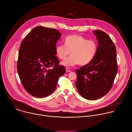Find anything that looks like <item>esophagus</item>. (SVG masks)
Masks as SVG:
<instances>
[{
  "label": "esophagus",
  "mask_w": 132,
  "mask_h": 132,
  "mask_svg": "<svg viewBox=\"0 0 132 132\" xmlns=\"http://www.w3.org/2000/svg\"><path fill=\"white\" fill-rule=\"evenodd\" d=\"M65 70H66V72H71V70L70 69V68H66Z\"/></svg>",
  "instance_id": "esophagus-1"
}]
</instances>
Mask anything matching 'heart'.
I'll return each mask as SVG.
<instances>
[{"instance_id": "obj_1", "label": "heart", "mask_w": 132, "mask_h": 132, "mask_svg": "<svg viewBox=\"0 0 132 132\" xmlns=\"http://www.w3.org/2000/svg\"><path fill=\"white\" fill-rule=\"evenodd\" d=\"M64 45L56 46L57 56L64 60L70 54L71 56L62 62L65 66H74L78 64L86 65L94 59L98 50V44L93 40H88L80 35H70L65 37Z\"/></svg>"}]
</instances>
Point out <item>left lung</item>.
I'll return each mask as SVG.
<instances>
[{"label": "left lung", "instance_id": "8db88e82", "mask_svg": "<svg viewBox=\"0 0 132 132\" xmlns=\"http://www.w3.org/2000/svg\"><path fill=\"white\" fill-rule=\"evenodd\" d=\"M98 40L96 56L87 65L76 70V87L83 97L98 99L111 89L118 72L117 50L109 35L100 30L94 31Z\"/></svg>", "mask_w": 132, "mask_h": 132}]
</instances>
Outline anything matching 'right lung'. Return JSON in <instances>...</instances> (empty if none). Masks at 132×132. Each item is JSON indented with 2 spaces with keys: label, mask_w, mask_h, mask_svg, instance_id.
Returning a JSON list of instances; mask_svg holds the SVG:
<instances>
[{
  "label": "right lung",
  "mask_w": 132,
  "mask_h": 132,
  "mask_svg": "<svg viewBox=\"0 0 132 132\" xmlns=\"http://www.w3.org/2000/svg\"><path fill=\"white\" fill-rule=\"evenodd\" d=\"M61 33L38 26L23 40L19 48L17 71L24 88L43 98L53 93L60 76L65 72L56 57L55 47Z\"/></svg>",
  "instance_id": "right-lung-1"
}]
</instances>
